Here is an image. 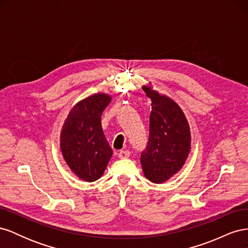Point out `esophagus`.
Returning <instances> with one entry per match:
<instances>
[{
	"label": "esophagus",
	"mask_w": 248,
	"mask_h": 248,
	"mask_svg": "<svg viewBox=\"0 0 248 248\" xmlns=\"http://www.w3.org/2000/svg\"><path fill=\"white\" fill-rule=\"evenodd\" d=\"M129 156H130V152L127 151V150H125V151H120L118 153V157H119V158H121V159L128 158Z\"/></svg>",
	"instance_id": "34e87169"
}]
</instances>
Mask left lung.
Instances as JSON below:
<instances>
[{"mask_svg": "<svg viewBox=\"0 0 248 248\" xmlns=\"http://www.w3.org/2000/svg\"><path fill=\"white\" fill-rule=\"evenodd\" d=\"M151 99L150 137L140 155L145 177L161 184L181 170L191 149L189 123L179 104L170 96L159 93L152 82L141 87Z\"/></svg>", "mask_w": 248, "mask_h": 248, "instance_id": "left-lung-1", "label": "left lung"}]
</instances>
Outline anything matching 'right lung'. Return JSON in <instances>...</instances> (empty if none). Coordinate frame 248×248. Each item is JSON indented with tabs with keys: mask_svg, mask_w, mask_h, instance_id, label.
I'll return each mask as SVG.
<instances>
[{
	"mask_svg": "<svg viewBox=\"0 0 248 248\" xmlns=\"http://www.w3.org/2000/svg\"><path fill=\"white\" fill-rule=\"evenodd\" d=\"M110 101L111 96L101 92L81 99L70 109L60 132V149L66 164L86 182L98 180L112 156L101 125L102 111Z\"/></svg>",
	"mask_w": 248,
	"mask_h": 248,
	"instance_id": "add662e5",
	"label": "right lung"
}]
</instances>
